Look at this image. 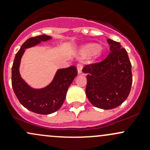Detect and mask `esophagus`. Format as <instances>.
Wrapping results in <instances>:
<instances>
[{
	"label": "esophagus",
	"instance_id": "obj_1",
	"mask_svg": "<svg viewBox=\"0 0 150 150\" xmlns=\"http://www.w3.org/2000/svg\"><path fill=\"white\" fill-rule=\"evenodd\" d=\"M77 68H78V73L81 74L82 72V69H83V64L81 63H78V65H77Z\"/></svg>",
	"mask_w": 150,
	"mask_h": 150
}]
</instances>
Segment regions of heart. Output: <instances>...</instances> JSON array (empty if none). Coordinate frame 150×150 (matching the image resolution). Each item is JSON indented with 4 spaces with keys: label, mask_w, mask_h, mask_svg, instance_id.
I'll use <instances>...</instances> for the list:
<instances>
[{
    "label": "heart",
    "mask_w": 150,
    "mask_h": 150,
    "mask_svg": "<svg viewBox=\"0 0 150 150\" xmlns=\"http://www.w3.org/2000/svg\"><path fill=\"white\" fill-rule=\"evenodd\" d=\"M91 51H93V54H94L95 57H98L100 56L101 48L99 47H96L95 45L93 44H89L85 47L82 51V54L83 56H87Z\"/></svg>",
    "instance_id": "1"
}]
</instances>
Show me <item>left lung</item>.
<instances>
[{"instance_id":"obj_1","label":"left lung","mask_w":150,"mask_h":150,"mask_svg":"<svg viewBox=\"0 0 150 150\" xmlns=\"http://www.w3.org/2000/svg\"><path fill=\"white\" fill-rule=\"evenodd\" d=\"M110 51L101 62L83 68L87 75L86 93L95 107L110 110L120 106L129 95L132 85L131 64L119 42L107 40Z\"/></svg>"}]
</instances>
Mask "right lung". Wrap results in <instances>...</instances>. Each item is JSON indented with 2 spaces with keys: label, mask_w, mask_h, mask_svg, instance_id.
Segmentation results:
<instances>
[{
  "label": "right lung",
  "mask_w": 150,
  "mask_h": 150,
  "mask_svg": "<svg viewBox=\"0 0 150 150\" xmlns=\"http://www.w3.org/2000/svg\"><path fill=\"white\" fill-rule=\"evenodd\" d=\"M49 39L51 37L45 35L28 39L16 54L11 69V85L19 102L28 110L40 115L51 114L62 107L68 88L78 75V70L75 66L59 69L52 83L42 89L32 88L22 79L19 67L25 48Z\"/></svg>",
  "instance_id": "right-lung-1"
}]
</instances>
